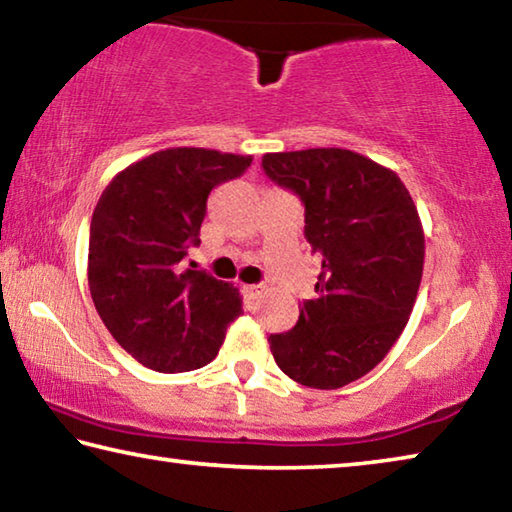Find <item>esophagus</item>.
I'll use <instances>...</instances> for the list:
<instances>
[{
    "label": "esophagus",
    "instance_id": "1",
    "mask_svg": "<svg viewBox=\"0 0 512 512\" xmlns=\"http://www.w3.org/2000/svg\"><path fill=\"white\" fill-rule=\"evenodd\" d=\"M244 293H246V298H250V300H257V298L262 296V293H264V287H262V284H246V287H244Z\"/></svg>",
    "mask_w": 512,
    "mask_h": 512
}]
</instances>
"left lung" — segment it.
<instances>
[{
  "instance_id": "1",
  "label": "left lung",
  "mask_w": 512,
  "mask_h": 512,
  "mask_svg": "<svg viewBox=\"0 0 512 512\" xmlns=\"http://www.w3.org/2000/svg\"><path fill=\"white\" fill-rule=\"evenodd\" d=\"M262 167L305 203V239L323 257L316 298L268 343L284 375L334 391L368 375L409 323L424 266L418 207L393 169L348 149L266 153Z\"/></svg>"
}]
</instances>
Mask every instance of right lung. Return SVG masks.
Here are the masks:
<instances>
[{
    "label": "right lung",
    "instance_id": "1",
    "mask_svg": "<svg viewBox=\"0 0 512 512\" xmlns=\"http://www.w3.org/2000/svg\"><path fill=\"white\" fill-rule=\"evenodd\" d=\"M253 155L176 146L133 162L103 189L90 223L88 284L115 341L142 366L187 372L210 363L241 314L239 289L183 271L216 185Z\"/></svg>",
    "mask_w": 512,
    "mask_h": 512
}]
</instances>
